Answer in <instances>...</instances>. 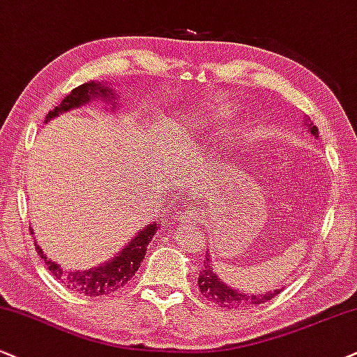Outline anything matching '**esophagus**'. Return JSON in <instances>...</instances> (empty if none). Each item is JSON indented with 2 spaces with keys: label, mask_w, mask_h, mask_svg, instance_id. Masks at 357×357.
<instances>
[{
  "label": "esophagus",
  "mask_w": 357,
  "mask_h": 357,
  "mask_svg": "<svg viewBox=\"0 0 357 357\" xmlns=\"http://www.w3.org/2000/svg\"><path fill=\"white\" fill-rule=\"evenodd\" d=\"M193 212L190 210V206H187V210H183V212H180V218L183 220V222H192L193 220Z\"/></svg>",
  "instance_id": "1"
}]
</instances>
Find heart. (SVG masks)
Wrapping results in <instances>:
<instances>
[{"instance_id":"1","label":"heart","mask_w":357,"mask_h":357,"mask_svg":"<svg viewBox=\"0 0 357 357\" xmlns=\"http://www.w3.org/2000/svg\"><path fill=\"white\" fill-rule=\"evenodd\" d=\"M230 116H233V109L231 107H217L212 114L213 119H220V121H225ZM205 124L200 121L199 117L197 119H188V121H172L169 127H167V135H169L170 140H174L177 147H182V145L192 144L195 140H199L202 137V127Z\"/></svg>"}]
</instances>
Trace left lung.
Segmentation results:
<instances>
[{
	"label": "left lung",
	"instance_id": "obj_1",
	"mask_svg": "<svg viewBox=\"0 0 357 357\" xmlns=\"http://www.w3.org/2000/svg\"><path fill=\"white\" fill-rule=\"evenodd\" d=\"M307 132L314 137H318V127L311 124V121L305 117V122ZM199 288L204 296L208 301L215 303L220 307H243V306H253V305H261V303L270 301L273 296H276L281 289H273V291L266 293H248L241 291L238 288H233L231 284H228L217 275V271L213 270L212 265V257L206 252L204 259V268H202L199 275Z\"/></svg>",
	"mask_w": 357,
	"mask_h": 357
}]
</instances>
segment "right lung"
<instances>
[{
  "label": "right lung",
  "instance_id": "1",
  "mask_svg": "<svg viewBox=\"0 0 357 357\" xmlns=\"http://www.w3.org/2000/svg\"><path fill=\"white\" fill-rule=\"evenodd\" d=\"M119 98L121 96L117 94V91H114L111 84H107V82H86V84H81L76 89H73L71 94L66 96L59 105H56L52 111H50L44 122L47 124V122L56 119L59 114L84 107V105H89L92 100L104 102L105 105H109V107H105V111L116 112ZM157 230H160L158 223H149L142 230L135 233L132 236V240H129L122 246V250L116 257L100 263L98 266L89 268V270H66V268H61L59 263L52 261L43 252V248L36 241H34V246H36L39 257L44 259L46 266L54 275V278L59 280L66 288L86 294V296H102V294L117 291L119 288L129 283L132 276L135 275V271L140 268V263H142L145 253H147V246L152 241Z\"/></svg>",
  "mask_w": 357,
  "mask_h": 357
}]
</instances>
